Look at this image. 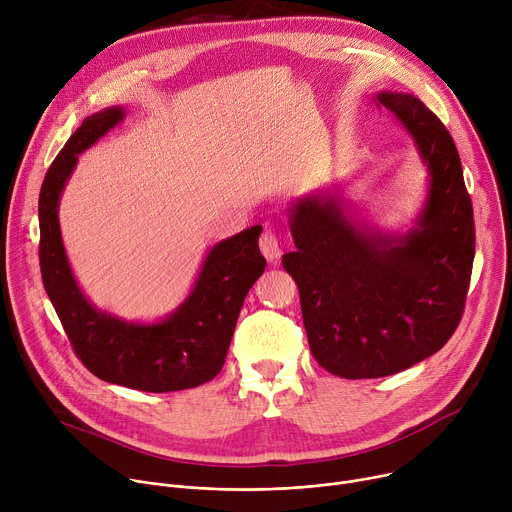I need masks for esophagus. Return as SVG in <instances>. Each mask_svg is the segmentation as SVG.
<instances>
[{
    "mask_svg": "<svg viewBox=\"0 0 512 512\" xmlns=\"http://www.w3.org/2000/svg\"><path fill=\"white\" fill-rule=\"evenodd\" d=\"M259 247H261V253L269 259V261H275L281 257V243H279V237L275 231L267 229L263 231L261 239H259Z\"/></svg>",
    "mask_w": 512,
    "mask_h": 512,
    "instance_id": "obj_1",
    "label": "esophagus"
}]
</instances>
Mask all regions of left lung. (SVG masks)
<instances>
[{"label": "left lung", "instance_id": "8db88e82", "mask_svg": "<svg viewBox=\"0 0 512 512\" xmlns=\"http://www.w3.org/2000/svg\"><path fill=\"white\" fill-rule=\"evenodd\" d=\"M377 101L411 131L429 168L419 229L360 231L334 198L310 196L291 208L296 251L281 257L314 358L344 379L389 377L440 350L462 320L474 263L472 200L450 131L417 97Z\"/></svg>", "mask_w": 512, "mask_h": 512}]
</instances>
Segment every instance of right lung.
Masks as SVG:
<instances>
[{
    "instance_id": "1",
    "label": "right lung",
    "mask_w": 512,
    "mask_h": 512,
    "mask_svg": "<svg viewBox=\"0 0 512 512\" xmlns=\"http://www.w3.org/2000/svg\"><path fill=\"white\" fill-rule=\"evenodd\" d=\"M123 119L113 107L87 117L50 164L38 200L40 271L68 342L101 381L168 393L198 387L221 373L251 285L265 271L261 225L223 243L206 257L188 300L160 324H127L97 312L81 294L66 261L58 227V198L79 154Z\"/></svg>"
}]
</instances>
